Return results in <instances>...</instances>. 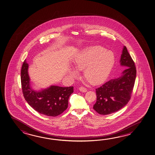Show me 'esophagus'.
<instances>
[{"mask_svg":"<svg viewBox=\"0 0 155 155\" xmlns=\"http://www.w3.org/2000/svg\"><path fill=\"white\" fill-rule=\"evenodd\" d=\"M79 90L81 91V92H87V88H85V87H80L79 88Z\"/></svg>","mask_w":155,"mask_h":155,"instance_id":"obj_1","label":"esophagus"}]
</instances>
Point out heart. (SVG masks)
Masks as SVG:
<instances>
[{
	"instance_id": "1",
	"label": "heart",
	"mask_w": 155,
	"mask_h": 155,
	"mask_svg": "<svg viewBox=\"0 0 155 155\" xmlns=\"http://www.w3.org/2000/svg\"><path fill=\"white\" fill-rule=\"evenodd\" d=\"M113 53L103 47L83 49L76 55L74 65L77 70H84V76L92 84H101L108 77L114 65ZM71 73L77 74L76 71Z\"/></svg>"
}]
</instances>
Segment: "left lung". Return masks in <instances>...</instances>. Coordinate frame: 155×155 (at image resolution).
Listing matches in <instances>:
<instances>
[{
  "instance_id": "obj_1",
  "label": "left lung",
  "mask_w": 155,
  "mask_h": 155,
  "mask_svg": "<svg viewBox=\"0 0 155 155\" xmlns=\"http://www.w3.org/2000/svg\"><path fill=\"white\" fill-rule=\"evenodd\" d=\"M120 64L127 68L122 72V75L96 89L97 101L93 108L101 115L118 111L130 100L136 80V68L126 46L122 50Z\"/></svg>"
}]
</instances>
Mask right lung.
Listing matches in <instances>:
<instances>
[{
	"label": "right lung",
	"instance_id": "right-lung-1",
	"mask_svg": "<svg viewBox=\"0 0 155 155\" xmlns=\"http://www.w3.org/2000/svg\"><path fill=\"white\" fill-rule=\"evenodd\" d=\"M28 64L25 60L21 68V85L25 100L34 110L49 117H57L68 108V98L74 92V87L51 86L41 91H35L30 86Z\"/></svg>",
	"mask_w": 155,
	"mask_h": 155
}]
</instances>
